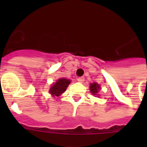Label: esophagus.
I'll return each mask as SVG.
<instances>
[{
  "label": "esophagus",
  "mask_w": 147,
  "mask_h": 147,
  "mask_svg": "<svg viewBox=\"0 0 147 147\" xmlns=\"http://www.w3.org/2000/svg\"><path fill=\"white\" fill-rule=\"evenodd\" d=\"M77 80H78V82H79L82 83L83 82L85 81V78H84V77H79L77 79Z\"/></svg>",
  "instance_id": "obj_1"
}]
</instances>
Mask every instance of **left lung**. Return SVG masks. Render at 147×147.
<instances>
[{"instance_id": "obj_1", "label": "left lung", "mask_w": 147, "mask_h": 147, "mask_svg": "<svg viewBox=\"0 0 147 147\" xmlns=\"http://www.w3.org/2000/svg\"><path fill=\"white\" fill-rule=\"evenodd\" d=\"M90 93H92V95H94L96 96H99V90L101 89V87L98 85V83L96 82H93L90 83Z\"/></svg>"}]
</instances>
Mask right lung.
<instances>
[{
	"label": "right lung",
	"mask_w": 147,
	"mask_h": 147,
	"mask_svg": "<svg viewBox=\"0 0 147 147\" xmlns=\"http://www.w3.org/2000/svg\"><path fill=\"white\" fill-rule=\"evenodd\" d=\"M71 80L65 79V78H60L57 80L55 83H53L49 89V93L53 97L59 96L60 95L64 93L66 90L67 88L71 83Z\"/></svg>",
	"instance_id": "right-lung-1"
}]
</instances>
